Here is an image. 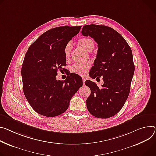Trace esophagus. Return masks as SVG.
<instances>
[{"mask_svg": "<svg viewBox=\"0 0 156 156\" xmlns=\"http://www.w3.org/2000/svg\"><path fill=\"white\" fill-rule=\"evenodd\" d=\"M85 81H86V80L84 79V78H83V84H85Z\"/></svg>", "mask_w": 156, "mask_h": 156, "instance_id": "esophagus-1", "label": "esophagus"}]
</instances>
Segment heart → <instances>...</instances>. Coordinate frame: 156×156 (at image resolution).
Segmentation results:
<instances>
[{"label":"heart","mask_w":156,"mask_h":156,"mask_svg":"<svg viewBox=\"0 0 156 156\" xmlns=\"http://www.w3.org/2000/svg\"><path fill=\"white\" fill-rule=\"evenodd\" d=\"M78 44L80 47L88 52H91L95 47L94 40L90 37H83L79 39L78 41ZM71 49H72V45H71L70 44H68L65 47L64 56L66 61L69 60ZM90 68V64L89 63H76L72 66L70 71L73 73L83 76L87 74Z\"/></svg>","instance_id":"heart-1"}]
</instances>
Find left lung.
I'll return each instance as SVG.
<instances>
[{"mask_svg": "<svg viewBox=\"0 0 156 156\" xmlns=\"http://www.w3.org/2000/svg\"><path fill=\"white\" fill-rule=\"evenodd\" d=\"M81 33L93 38L98 47L89 75L93 79L102 76L104 81L101 88L94 82L86 81L91 90L87 106L94 116L109 118L121 109L129 96L135 69L132 50L122 35L109 27L87 25Z\"/></svg>", "mask_w": 156, "mask_h": 156, "instance_id": "1", "label": "left lung"}]
</instances>
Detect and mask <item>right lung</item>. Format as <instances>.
I'll return each mask as SVG.
<instances>
[{"mask_svg":"<svg viewBox=\"0 0 156 156\" xmlns=\"http://www.w3.org/2000/svg\"><path fill=\"white\" fill-rule=\"evenodd\" d=\"M81 27L53 28L41 35L25 54L22 66L23 93L41 115L51 118L65 112L71 98L83 85L77 74L70 73L64 81L56 80L58 71L66 65L65 47Z\"/></svg>","mask_w":156,"mask_h":156,"instance_id":"obj_1","label":"right lung"}]
</instances>
